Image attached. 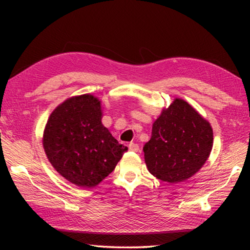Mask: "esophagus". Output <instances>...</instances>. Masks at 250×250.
Returning <instances> with one entry per match:
<instances>
[{
	"label": "esophagus",
	"instance_id": "esophagus-1",
	"mask_svg": "<svg viewBox=\"0 0 250 250\" xmlns=\"http://www.w3.org/2000/svg\"><path fill=\"white\" fill-rule=\"evenodd\" d=\"M129 150L130 151H133V152H138L139 151V146L137 145V143L131 142L130 145H129Z\"/></svg>",
	"mask_w": 250,
	"mask_h": 250
}]
</instances>
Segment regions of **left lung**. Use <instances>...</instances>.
<instances>
[{"instance_id": "obj_1", "label": "left lung", "mask_w": 250, "mask_h": 250, "mask_svg": "<svg viewBox=\"0 0 250 250\" xmlns=\"http://www.w3.org/2000/svg\"><path fill=\"white\" fill-rule=\"evenodd\" d=\"M211 147L213 129L209 122L191 104L176 98L154 121L143 152L151 174L173 184L200 171Z\"/></svg>"}]
</instances>
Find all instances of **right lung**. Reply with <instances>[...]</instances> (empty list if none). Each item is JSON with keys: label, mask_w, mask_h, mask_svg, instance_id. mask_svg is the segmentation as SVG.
<instances>
[{"label": "right lung", "mask_w": 250, "mask_h": 250, "mask_svg": "<svg viewBox=\"0 0 250 250\" xmlns=\"http://www.w3.org/2000/svg\"><path fill=\"white\" fill-rule=\"evenodd\" d=\"M101 118L100 100L86 94L59 104L45 126L43 146L48 161L79 188L98 185L128 151L112 137Z\"/></svg>", "instance_id": "add662e5"}]
</instances>
